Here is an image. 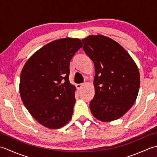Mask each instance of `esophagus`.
Returning <instances> with one entry per match:
<instances>
[{"mask_svg": "<svg viewBox=\"0 0 157 157\" xmlns=\"http://www.w3.org/2000/svg\"><path fill=\"white\" fill-rule=\"evenodd\" d=\"M84 85V84H76V87H77V88H78V90H79V89H81V88Z\"/></svg>", "mask_w": 157, "mask_h": 157, "instance_id": "esophagus-1", "label": "esophagus"}]
</instances>
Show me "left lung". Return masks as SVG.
Wrapping results in <instances>:
<instances>
[{"instance_id":"obj_1","label":"left lung","mask_w":157,"mask_h":157,"mask_svg":"<svg viewBox=\"0 0 157 157\" xmlns=\"http://www.w3.org/2000/svg\"><path fill=\"white\" fill-rule=\"evenodd\" d=\"M83 49L94 64V97L90 109L94 117L108 122L128 112L138 94L140 78L137 65L117 42L102 35L82 40Z\"/></svg>"}]
</instances>
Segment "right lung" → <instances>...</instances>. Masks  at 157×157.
<instances>
[{
    "label": "right lung",
    "instance_id": "add662e5",
    "mask_svg": "<svg viewBox=\"0 0 157 157\" xmlns=\"http://www.w3.org/2000/svg\"><path fill=\"white\" fill-rule=\"evenodd\" d=\"M82 41L56 40L36 51L21 73L19 93L23 105L40 124L59 129L72 117L75 87L69 83V63Z\"/></svg>",
    "mask_w": 157,
    "mask_h": 157
}]
</instances>
